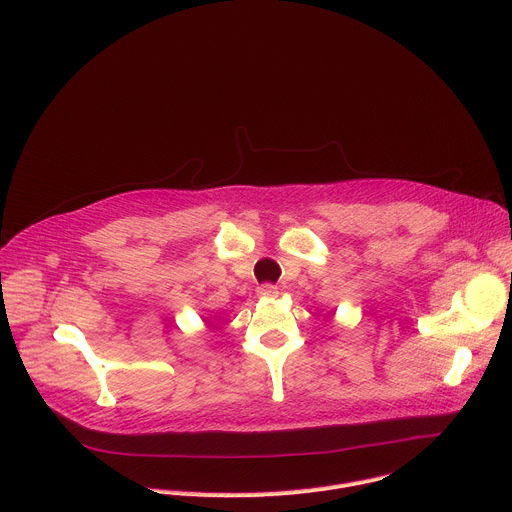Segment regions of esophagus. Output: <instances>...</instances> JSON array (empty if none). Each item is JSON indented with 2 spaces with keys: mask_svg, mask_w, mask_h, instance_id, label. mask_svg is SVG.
<instances>
[{
  "mask_svg": "<svg viewBox=\"0 0 512 512\" xmlns=\"http://www.w3.org/2000/svg\"><path fill=\"white\" fill-rule=\"evenodd\" d=\"M277 287L273 285V283H261L259 287H257V296L259 298H277Z\"/></svg>",
  "mask_w": 512,
  "mask_h": 512,
  "instance_id": "34e87169",
  "label": "esophagus"
}]
</instances>
